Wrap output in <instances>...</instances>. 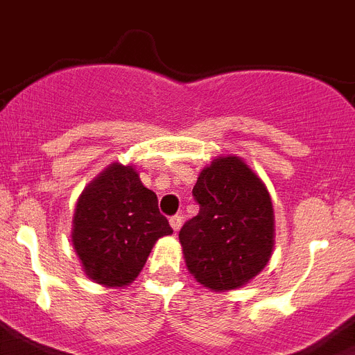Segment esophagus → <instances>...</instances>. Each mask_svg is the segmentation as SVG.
Returning a JSON list of instances; mask_svg holds the SVG:
<instances>
[{
    "label": "esophagus",
    "mask_w": 355,
    "mask_h": 355,
    "mask_svg": "<svg viewBox=\"0 0 355 355\" xmlns=\"http://www.w3.org/2000/svg\"><path fill=\"white\" fill-rule=\"evenodd\" d=\"M181 223H183V218H181L180 214H175V216H172V218H171V227L174 228L175 232H178V230H180V228H181Z\"/></svg>",
    "instance_id": "obj_1"
}]
</instances>
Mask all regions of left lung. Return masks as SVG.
Wrapping results in <instances>:
<instances>
[{"mask_svg": "<svg viewBox=\"0 0 355 355\" xmlns=\"http://www.w3.org/2000/svg\"><path fill=\"white\" fill-rule=\"evenodd\" d=\"M192 196L199 214L180 230L189 272L214 292L239 288L265 268L274 248V209L259 175L237 156L214 159Z\"/></svg>", "mask_w": 355, "mask_h": 355, "instance_id": "8db88e82", "label": "left lung"}]
</instances>
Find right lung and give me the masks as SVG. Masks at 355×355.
<instances>
[{
    "label": "right lung",
    "instance_id": "obj_1",
    "mask_svg": "<svg viewBox=\"0 0 355 355\" xmlns=\"http://www.w3.org/2000/svg\"><path fill=\"white\" fill-rule=\"evenodd\" d=\"M168 234L172 228L157 209V196L134 166L112 163L76 205L72 245L85 274L99 285L132 283L157 239Z\"/></svg>",
    "mask_w": 355,
    "mask_h": 355
}]
</instances>
